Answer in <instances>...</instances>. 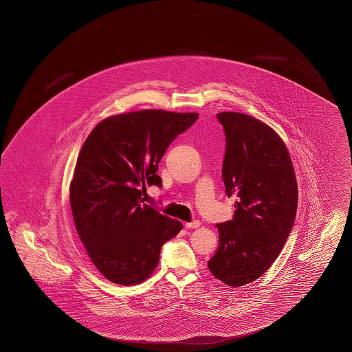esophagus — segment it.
Returning a JSON list of instances; mask_svg holds the SVG:
<instances>
[{
    "mask_svg": "<svg viewBox=\"0 0 352 352\" xmlns=\"http://www.w3.org/2000/svg\"><path fill=\"white\" fill-rule=\"evenodd\" d=\"M199 225H201V221H198V220H193V221H190V223H184V226H186L187 229H197Z\"/></svg>",
    "mask_w": 352,
    "mask_h": 352,
    "instance_id": "obj_1",
    "label": "esophagus"
}]
</instances>
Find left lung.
Masks as SVG:
<instances>
[{"label":"left lung","instance_id":"1","mask_svg":"<svg viewBox=\"0 0 352 352\" xmlns=\"http://www.w3.org/2000/svg\"><path fill=\"white\" fill-rule=\"evenodd\" d=\"M226 150L223 179L236 198L234 217L217 223L219 247L207 263L214 277L239 287L253 283L278 257L292 232L298 183L283 138L248 114L221 112Z\"/></svg>","mask_w":352,"mask_h":352}]
</instances>
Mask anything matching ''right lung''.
<instances>
[{"mask_svg":"<svg viewBox=\"0 0 352 352\" xmlns=\"http://www.w3.org/2000/svg\"><path fill=\"white\" fill-rule=\"evenodd\" d=\"M198 113L145 109L111 116L95 126L78 153L69 204L87 256L109 281L123 286L154 272L164 243L182 230L179 220L144 202L168 146Z\"/></svg>","mask_w":352,"mask_h":352,"instance_id":"obj_1","label":"right lung"}]
</instances>
